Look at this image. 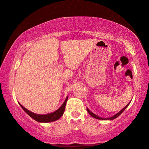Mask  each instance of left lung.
<instances>
[{
    "instance_id": "left-lung-1",
    "label": "left lung",
    "mask_w": 149,
    "mask_h": 149,
    "mask_svg": "<svg viewBox=\"0 0 149 149\" xmlns=\"http://www.w3.org/2000/svg\"><path fill=\"white\" fill-rule=\"evenodd\" d=\"M130 102H131V101L129 102V103H128V104H127V105H126V106H125L124 107H123V108L122 110H121V111H119V112H118V113H116V114H114V115H113L112 116H111V117H109V118H103V117H100L99 116L96 115V114H95L94 113H93V112H92V111L89 110V109L87 108V112H89V114H90V115L92 116V117L95 118V119H100V120H113V119H116V118H117L118 116H119L120 115V114H121V113H122V112H123V111H124L125 110H126V109L127 108V107H128V105H129V104L130 103Z\"/></svg>"
}]
</instances>
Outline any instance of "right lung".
<instances>
[{"mask_svg":"<svg viewBox=\"0 0 149 149\" xmlns=\"http://www.w3.org/2000/svg\"><path fill=\"white\" fill-rule=\"evenodd\" d=\"M68 100V96L66 98L65 101H64V103H62V105L57 109V110H55V112H51V113H48L46 114H35L34 112H31V111L28 110V109H26V107H24L20 103L19 105L22 107V109L27 114L29 115L30 117H32L34 120L37 121V122L39 123H48V122H53V121H56V120L59 119L63 115L64 110H65V106L66 103Z\"/></svg>","mask_w":149,"mask_h":149,"instance_id":"1","label":"right lung"}]
</instances>
